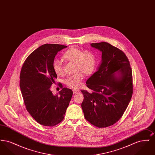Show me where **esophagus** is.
Listing matches in <instances>:
<instances>
[{
  "mask_svg": "<svg viewBox=\"0 0 155 155\" xmlns=\"http://www.w3.org/2000/svg\"><path fill=\"white\" fill-rule=\"evenodd\" d=\"M73 94H76L77 93H78V92H80V90H78V89H73Z\"/></svg>",
  "mask_w": 155,
  "mask_h": 155,
  "instance_id": "obj_1",
  "label": "esophagus"
}]
</instances>
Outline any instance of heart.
Returning a JSON list of instances; mask_svg holds the SVG:
<instances>
[{
    "label": "heart",
    "mask_w": 155,
    "mask_h": 155,
    "mask_svg": "<svg viewBox=\"0 0 155 155\" xmlns=\"http://www.w3.org/2000/svg\"><path fill=\"white\" fill-rule=\"evenodd\" d=\"M63 59L66 61L75 63L74 75L69 76L65 80V84L72 88H78L82 84L84 74H92L96 67V58L94 54L89 51H82L77 48H71L64 53ZM52 68L58 75L63 74L61 63L58 60H54L52 63Z\"/></svg>",
    "instance_id": "obj_1"
}]
</instances>
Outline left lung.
<instances>
[{
    "label": "left lung",
    "mask_w": 155,
    "mask_h": 155,
    "mask_svg": "<svg viewBox=\"0 0 155 155\" xmlns=\"http://www.w3.org/2000/svg\"><path fill=\"white\" fill-rule=\"evenodd\" d=\"M91 46L102 52V61L86 82L92 92L81 91L84 95L81 107L91 124L105 128L118 121L130 102L132 69L125 53L117 48L105 42Z\"/></svg>",
    "instance_id": "obj_1"
}]
</instances>
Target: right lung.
<instances>
[{
	"label": "right lung",
	"mask_w": 155,
	"mask_h": 155,
	"mask_svg": "<svg viewBox=\"0 0 155 155\" xmlns=\"http://www.w3.org/2000/svg\"><path fill=\"white\" fill-rule=\"evenodd\" d=\"M67 46L44 44L32 52L25 60L20 76V87L26 109L39 124L53 127L64 117L73 91L63 88L60 95H53L50 88L57 78L52 63L58 52Z\"/></svg>",
	"instance_id": "1"
}]
</instances>
